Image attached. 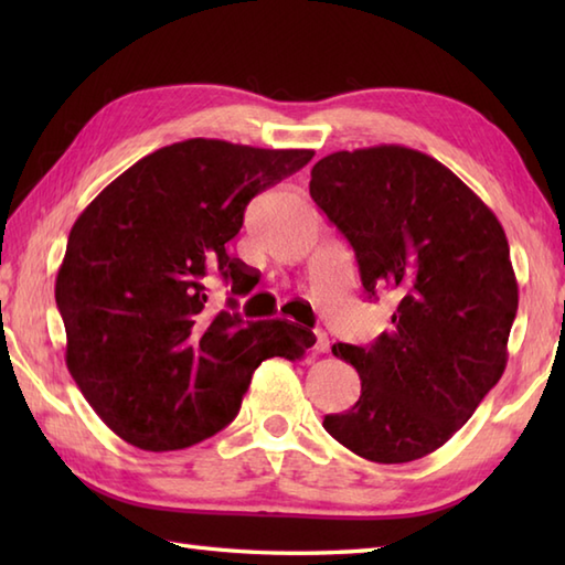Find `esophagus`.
<instances>
[{"mask_svg": "<svg viewBox=\"0 0 565 565\" xmlns=\"http://www.w3.org/2000/svg\"><path fill=\"white\" fill-rule=\"evenodd\" d=\"M313 350H316L318 354H326V352L330 350V340H328V334H326V332H316V344H313Z\"/></svg>", "mask_w": 565, "mask_h": 565, "instance_id": "obj_1", "label": "esophagus"}]
</instances>
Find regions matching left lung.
I'll return each instance as SVG.
<instances>
[{
    "label": "left lung",
    "instance_id": "left-lung-1",
    "mask_svg": "<svg viewBox=\"0 0 565 565\" xmlns=\"http://www.w3.org/2000/svg\"><path fill=\"white\" fill-rule=\"evenodd\" d=\"M310 196L352 245L369 298H398L374 344H332L362 379L322 427L376 463L439 449L500 381L518 279L495 213L441 162L403 146L332 152Z\"/></svg>",
    "mask_w": 565,
    "mask_h": 565
}]
</instances>
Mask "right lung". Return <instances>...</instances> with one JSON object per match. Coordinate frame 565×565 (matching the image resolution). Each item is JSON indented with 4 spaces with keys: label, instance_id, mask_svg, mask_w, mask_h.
<instances>
[{
    "label": "right lung",
    "instance_id": "1",
    "mask_svg": "<svg viewBox=\"0 0 565 565\" xmlns=\"http://www.w3.org/2000/svg\"><path fill=\"white\" fill-rule=\"evenodd\" d=\"M313 160L191 138L154 150L82 211L55 279L65 362L109 429L146 451H174L231 425L255 369L301 359L316 334L286 320L213 310L221 276L233 298L255 276L225 245L259 191Z\"/></svg>",
    "mask_w": 565,
    "mask_h": 565
}]
</instances>
